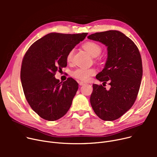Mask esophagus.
<instances>
[{
    "label": "esophagus",
    "mask_w": 157,
    "mask_h": 157,
    "mask_svg": "<svg viewBox=\"0 0 157 157\" xmlns=\"http://www.w3.org/2000/svg\"><path fill=\"white\" fill-rule=\"evenodd\" d=\"M78 83L80 86H83V85H85L86 84V83H85V82H83V81H79Z\"/></svg>",
    "instance_id": "1"
}]
</instances>
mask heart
Instances as JSON below:
<instances>
[{
	"label": "heart",
	"mask_w": 157,
	"mask_h": 157,
	"mask_svg": "<svg viewBox=\"0 0 157 157\" xmlns=\"http://www.w3.org/2000/svg\"><path fill=\"white\" fill-rule=\"evenodd\" d=\"M84 48L93 57H97L99 55L102 51V46L94 41H88L83 45ZM74 53V49L71 50L68 53L66 59L67 62H71L73 60V56ZM96 71L94 68L86 69L83 67H78L71 71V76L79 80L87 81L89 79L90 76H92L95 74Z\"/></svg>",
	"instance_id": "obj_1"
}]
</instances>
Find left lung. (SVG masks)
<instances>
[{
  "instance_id": "8db88e82",
  "label": "left lung",
  "mask_w": 157,
  "mask_h": 157,
  "mask_svg": "<svg viewBox=\"0 0 157 157\" xmlns=\"http://www.w3.org/2000/svg\"><path fill=\"white\" fill-rule=\"evenodd\" d=\"M88 38L108 46L105 67L96 76L104 83L109 81L107 90L102 85H93L90 103L95 113L104 121H113L128 111L136 100L143 76L142 60L135 43L118 30L97 32Z\"/></svg>"
}]
</instances>
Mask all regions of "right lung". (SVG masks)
<instances>
[{
    "label": "right lung",
    "instance_id": "add662e5",
    "mask_svg": "<svg viewBox=\"0 0 157 157\" xmlns=\"http://www.w3.org/2000/svg\"><path fill=\"white\" fill-rule=\"evenodd\" d=\"M87 34L50 33L33 43L25 54L20 72L23 92L40 118L57 120L71 108L78 84L71 78L60 83L55 75L67 66L68 53Z\"/></svg>",
    "mask_w": 157,
    "mask_h": 157
}]
</instances>
